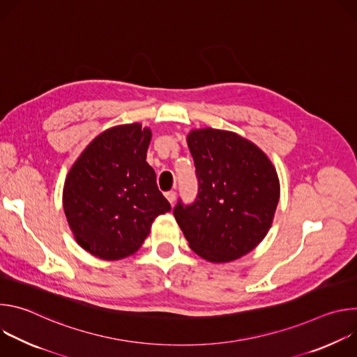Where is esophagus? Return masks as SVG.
<instances>
[{
	"label": "esophagus",
	"instance_id": "1",
	"mask_svg": "<svg viewBox=\"0 0 357 357\" xmlns=\"http://www.w3.org/2000/svg\"><path fill=\"white\" fill-rule=\"evenodd\" d=\"M165 197L168 199V202L171 203V205H174V202L176 200V192L169 190V192H167V193H165Z\"/></svg>",
	"mask_w": 357,
	"mask_h": 357
}]
</instances>
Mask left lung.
I'll return each instance as SVG.
<instances>
[{"instance_id":"obj_1","label":"left lung","mask_w":357,"mask_h":357,"mask_svg":"<svg viewBox=\"0 0 357 357\" xmlns=\"http://www.w3.org/2000/svg\"><path fill=\"white\" fill-rule=\"evenodd\" d=\"M197 176L192 205L179 200L174 216L189 247L211 263H229L256 248L268 233L280 199L273 162L251 141L231 131L188 134Z\"/></svg>"}]
</instances>
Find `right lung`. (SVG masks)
<instances>
[{
    "label": "right lung",
    "mask_w": 357,
    "mask_h": 357,
    "mask_svg": "<svg viewBox=\"0 0 357 357\" xmlns=\"http://www.w3.org/2000/svg\"><path fill=\"white\" fill-rule=\"evenodd\" d=\"M151 130L124 124L97 135L70 168L63 209L76 241L94 257L134 254L154 219L171 211L146 160Z\"/></svg>",
    "instance_id": "right-lung-1"
}]
</instances>
